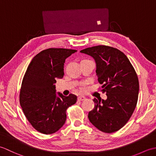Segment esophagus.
<instances>
[{"instance_id": "34e87169", "label": "esophagus", "mask_w": 156, "mask_h": 156, "mask_svg": "<svg viewBox=\"0 0 156 156\" xmlns=\"http://www.w3.org/2000/svg\"><path fill=\"white\" fill-rule=\"evenodd\" d=\"M86 99V98L84 97V96H78V101H84Z\"/></svg>"}]
</instances>
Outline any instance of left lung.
<instances>
[{"label":"left lung","mask_w":156,"mask_h":156,"mask_svg":"<svg viewBox=\"0 0 156 156\" xmlns=\"http://www.w3.org/2000/svg\"><path fill=\"white\" fill-rule=\"evenodd\" d=\"M80 52L94 59L98 81L107 96L106 100L93 99L89 121L100 131L113 133L127 123L136 107L140 88L136 72L123 53L110 46H94Z\"/></svg>","instance_id":"obj_1"}]
</instances>
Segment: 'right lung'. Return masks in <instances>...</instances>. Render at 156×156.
<instances>
[{
	"label": "right lung",
	"mask_w": 156,
	"mask_h": 156,
	"mask_svg": "<svg viewBox=\"0 0 156 156\" xmlns=\"http://www.w3.org/2000/svg\"><path fill=\"white\" fill-rule=\"evenodd\" d=\"M77 51L49 48L32 59L23 77L20 105L29 122L37 131L52 134L66 120V110L77 101L76 95L56 94V79L64 75L66 59Z\"/></svg>",
	"instance_id": "obj_1"
}]
</instances>
